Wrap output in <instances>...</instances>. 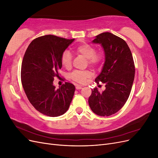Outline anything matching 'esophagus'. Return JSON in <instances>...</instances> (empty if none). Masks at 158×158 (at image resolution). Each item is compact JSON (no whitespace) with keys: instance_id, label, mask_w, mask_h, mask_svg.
<instances>
[{"instance_id":"1","label":"esophagus","mask_w":158,"mask_h":158,"mask_svg":"<svg viewBox=\"0 0 158 158\" xmlns=\"http://www.w3.org/2000/svg\"><path fill=\"white\" fill-rule=\"evenodd\" d=\"M82 85H76V89H82Z\"/></svg>"}]
</instances>
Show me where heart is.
<instances>
[{"instance_id": "heart-1", "label": "heart", "mask_w": 158, "mask_h": 158, "mask_svg": "<svg viewBox=\"0 0 158 158\" xmlns=\"http://www.w3.org/2000/svg\"><path fill=\"white\" fill-rule=\"evenodd\" d=\"M74 52L76 54L84 56L87 59L89 65L95 66L101 63L103 60V55L101 52H95V48L89 44H82L76 47ZM61 63L66 69H70L72 66V56L67 50L64 51L61 56ZM92 76V73L88 70L74 71L70 75V78L80 84L85 83L88 78Z\"/></svg>"}]
</instances>
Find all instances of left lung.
Returning <instances> with one entry per match:
<instances>
[{
	"label": "left lung",
	"instance_id": "8db88e82",
	"mask_svg": "<svg viewBox=\"0 0 158 158\" xmlns=\"http://www.w3.org/2000/svg\"><path fill=\"white\" fill-rule=\"evenodd\" d=\"M92 43L101 45L104 51L105 63L95 81L105 83L106 89L99 93L97 88H94L89 106L98 115L110 116L118 111L127 101L135 79V63L125 41L111 33H100Z\"/></svg>",
	"mask_w": 158,
	"mask_h": 158
}]
</instances>
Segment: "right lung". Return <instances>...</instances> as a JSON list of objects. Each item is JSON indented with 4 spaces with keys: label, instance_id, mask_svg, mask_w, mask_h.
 <instances>
[{
    "label": "right lung",
    "instance_id": "obj_1",
    "mask_svg": "<svg viewBox=\"0 0 158 158\" xmlns=\"http://www.w3.org/2000/svg\"><path fill=\"white\" fill-rule=\"evenodd\" d=\"M74 41L52 35L33 40L23 56L22 84L26 96L34 108L49 117H58L69 109L75 86L71 83L56 89L53 85L58 70L62 68L63 52Z\"/></svg>",
    "mask_w": 158,
    "mask_h": 158
}]
</instances>
